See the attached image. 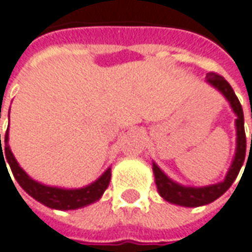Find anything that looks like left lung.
<instances>
[{
	"label": "left lung",
	"instance_id": "obj_1",
	"mask_svg": "<svg viewBox=\"0 0 252 252\" xmlns=\"http://www.w3.org/2000/svg\"><path fill=\"white\" fill-rule=\"evenodd\" d=\"M206 80L214 86L219 92L224 95L228 100L230 105L233 107L234 113L237 114L235 120V126H237V151H235V157L230 170L225 176V179L217 185L212 186H206V188H185L173 181H170L169 178L159 169L158 166L154 163V175H155V183L158 186L159 194L169 203H175L179 206H186V207H197L203 204H209L214 202L216 199H219L225 190H228V188L233 185L235 178L238 176V172L241 169L244 159H246V131H244V114H243V107L240 104L234 90L231 89L230 83L225 80L223 76H220L219 73L210 71L206 76ZM252 118V111H251ZM251 145H252V134H251Z\"/></svg>",
	"mask_w": 252,
	"mask_h": 252
}]
</instances>
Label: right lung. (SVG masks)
<instances>
[{"instance_id": "1", "label": "right lung", "mask_w": 252, "mask_h": 252, "mask_svg": "<svg viewBox=\"0 0 252 252\" xmlns=\"http://www.w3.org/2000/svg\"><path fill=\"white\" fill-rule=\"evenodd\" d=\"M0 118H1V110H0ZM0 169L1 162L6 168V161L9 168L12 170V175L15 178V181L19 183V186L27 191L29 196H32L35 200L39 203L48 206L50 209H58V210H74L83 206H87L90 203H94L101 197V194L108 188V183L111 179V169H107L97 179V181L82 188V189H59V188H50V186H45L42 183H38L36 181L31 179L25 173V170L22 169L18 165L17 159L14 158L11 149L8 147V129L5 132V139H4V148L1 145V134H0ZM9 175V172H8ZM11 178V176H9ZM12 181V179H11ZM14 183V182H12Z\"/></svg>"}]
</instances>
